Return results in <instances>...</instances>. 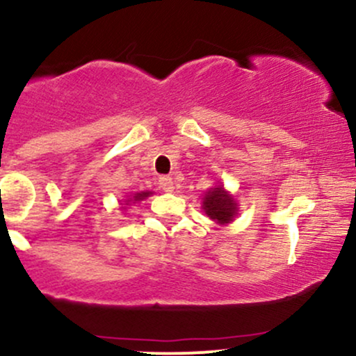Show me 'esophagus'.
<instances>
[{
  "label": "esophagus",
  "instance_id": "obj_1",
  "mask_svg": "<svg viewBox=\"0 0 356 356\" xmlns=\"http://www.w3.org/2000/svg\"><path fill=\"white\" fill-rule=\"evenodd\" d=\"M159 187H161L164 192H172L174 181L170 177H167V175H162V177H159Z\"/></svg>",
  "mask_w": 356,
  "mask_h": 356
}]
</instances>
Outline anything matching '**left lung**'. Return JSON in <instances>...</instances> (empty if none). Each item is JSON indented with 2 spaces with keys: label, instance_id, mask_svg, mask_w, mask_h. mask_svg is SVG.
Listing matches in <instances>:
<instances>
[{
  "label": "left lung",
  "instance_id": "1",
  "mask_svg": "<svg viewBox=\"0 0 356 356\" xmlns=\"http://www.w3.org/2000/svg\"><path fill=\"white\" fill-rule=\"evenodd\" d=\"M202 209L218 224H229L238 214V202L222 186H216L202 197Z\"/></svg>",
  "mask_w": 356,
  "mask_h": 356
}]
</instances>
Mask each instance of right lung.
<instances>
[{"mask_svg": "<svg viewBox=\"0 0 356 356\" xmlns=\"http://www.w3.org/2000/svg\"><path fill=\"white\" fill-rule=\"evenodd\" d=\"M149 195H152V192H150V191H144V192H137V194H134L132 195V197H130V199H127V204H129L130 201H134V204H136V202H138V201H144V199L145 197H149Z\"/></svg>", "mask_w": 356, "mask_h": 356, "instance_id": "1", "label": "right lung"}]
</instances>
